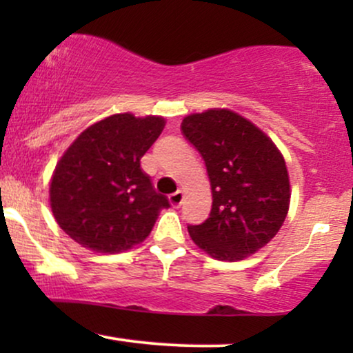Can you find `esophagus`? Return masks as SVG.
Here are the masks:
<instances>
[{"label": "esophagus", "instance_id": "esophagus-1", "mask_svg": "<svg viewBox=\"0 0 353 353\" xmlns=\"http://www.w3.org/2000/svg\"><path fill=\"white\" fill-rule=\"evenodd\" d=\"M182 201H184V192H182V190H177V192L169 196V202H171V205H174V208H179Z\"/></svg>", "mask_w": 353, "mask_h": 353}]
</instances>
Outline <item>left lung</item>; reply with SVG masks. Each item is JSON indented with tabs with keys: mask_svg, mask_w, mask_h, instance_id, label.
<instances>
[{
	"mask_svg": "<svg viewBox=\"0 0 353 353\" xmlns=\"http://www.w3.org/2000/svg\"><path fill=\"white\" fill-rule=\"evenodd\" d=\"M181 129L201 152L212 189L209 217L188 225L190 237L217 261H242L270 242L285 221V161L257 125L229 109L190 114Z\"/></svg>",
	"mask_w": 353,
	"mask_h": 353,
	"instance_id": "1",
	"label": "left lung"
}]
</instances>
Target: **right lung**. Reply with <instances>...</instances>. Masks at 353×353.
I'll use <instances>...</instances> for the list:
<instances>
[{
  "label": "right lung",
  "mask_w": 353,
  "mask_h": 353,
  "mask_svg": "<svg viewBox=\"0 0 353 353\" xmlns=\"http://www.w3.org/2000/svg\"><path fill=\"white\" fill-rule=\"evenodd\" d=\"M164 129L159 116H109L79 134L52 174L51 210L72 241L117 254L151 234L169 201L156 192L141 157Z\"/></svg>",
  "instance_id": "obj_1"
}]
</instances>
